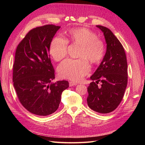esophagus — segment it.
<instances>
[{
  "label": "esophagus",
  "instance_id": "34e87169",
  "mask_svg": "<svg viewBox=\"0 0 145 145\" xmlns=\"http://www.w3.org/2000/svg\"><path fill=\"white\" fill-rule=\"evenodd\" d=\"M69 85V86H76L77 85V83L74 82H70Z\"/></svg>",
  "mask_w": 145,
  "mask_h": 145
}]
</instances>
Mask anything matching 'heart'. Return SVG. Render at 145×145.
Segmentation results:
<instances>
[{
    "label": "heart",
    "instance_id": "obj_1",
    "mask_svg": "<svg viewBox=\"0 0 145 145\" xmlns=\"http://www.w3.org/2000/svg\"><path fill=\"white\" fill-rule=\"evenodd\" d=\"M67 39L54 37L50 42L49 52L52 58L60 61L67 54L68 43L80 46L78 59H67L57 68L59 75L66 79L78 81L90 71L88 60L93 63H98L105 55L104 43L97 35L85 28H76L66 32Z\"/></svg>",
    "mask_w": 145,
    "mask_h": 145
}]
</instances>
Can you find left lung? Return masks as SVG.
Returning <instances> with one entry per match:
<instances>
[{
  "label": "left lung",
  "mask_w": 145,
  "mask_h": 145,
  "mask_svg": "<svg viewBox=\"0 0 145 145\" xmlns=\"http://www.w3.org/2000/svg\"><path fill=\"white\" fill-rule=\"evenodd\" d=\"M103 33L106 51L102 62L90 77L88 87V106L95 112L109 113L117 108L123 97L128 83V65L124 48L111 31L96 26ZM101 86H98L99 82Z\"/></svg>",
  "instance_id": "1"
}]
</instances>
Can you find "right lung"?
I'll return each instance as SVG.
<instances>
[{
  "instance_id": "right-lung-1",
  "label": "right lung",
  "mask_w": 145,
  "mask_h": 145,
  "mask_svg": "<svg viewBox=\"0 0 145 145\" xmlns=\"http://www.w3.org/2000/svg\"><path fill=\"white\" fill-rule=\"evenodd\" d=\"M60 27L46 25L35 28L17 47L12 82L21 104L34 114L46 116L58 109L67 80L52 83L54 69L49 52L50 42Z\"/></svg>"
}]
</instances>
